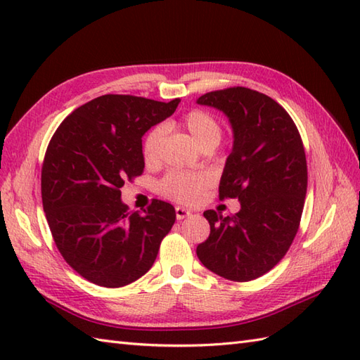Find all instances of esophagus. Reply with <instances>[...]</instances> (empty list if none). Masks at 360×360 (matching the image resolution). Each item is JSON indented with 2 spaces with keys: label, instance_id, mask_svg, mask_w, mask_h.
<instances>
[{
  "label": "esophagus",
  "instance_id": "34e87169",
  "mask_svg": "<svg viewBox=\"0 0 360 360\" xmlns=\"http://www.w3.org/2000/svg\"><path fill=\"white\" fill-rule=\"evenodd\" d=\"M174 212H176V218H178L179 221L192 215V212H190L188 209H184V207H176Z\"/></svg>",
  "mask_w": 360,
  "mask_h": 360
}]
</instances>
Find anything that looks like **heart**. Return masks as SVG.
Here are the masks:
<instances>
[{"instance_id":"heart-1","label":"heart","mask_w":360,"mask_h":360,"mask_svg":"<svg viewBox=\"0 0 360 360\" xmlns=\"http://www.w3.org/2000/svg\"><path fill=\"white\" fill-rule=\"evenodd\" d=\"M188 134L201 148H215L221 139V125L218 119L204 110L188 111L181 120ZM165 136V128L162 125L153 127L142 142V156L147 164H155ZM210 176L204 172H170L160 181L159 190L164 196L170 200L193 204L201 200L205 190L210 186Z\"/></svg>"}]
</instances>
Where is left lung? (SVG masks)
Returning a JSON list of instances; mask_svg holds the SVG:
<instances>
[{"label": "left lung", "mask_w": 360, "mask_h": 360, "mask_svg": "<svg viewBox=\"0 0 360 360\" xmlns=\"http://www.w3.org/2000/svg\"><path fill=\"white\" fill-rule=\"evenodd\" d=\"M196 103L223 111L231 122L233 147L219 198H236L241 204L231 217L204 212L210 235L196 255L219 277L255 280L286 255L300 224L308 187L300 133L281 105L249 88L212 91Z\"/></svg>", "instance_id": "1"}]
</instances>
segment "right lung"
Segmentation results:
<instances>
[{"label": "right lung", "mask_w": 360, "mask_h": 360, "mask_svg": "<svg viewBox=\"0 0 360 360\" xmlns=\"http://www.w3.org/2000/svg\"><path fill=\"white\" fill-rule=\"evenodd\" d=\"M181 101L105 94L79 106L53 133L41 168V200L60 254L83 278L122 288L150 271L172 231V204L129 213L120 188L143 172L142 136Z\"/></svg>", "instance_id": "1"}]
</instances>
